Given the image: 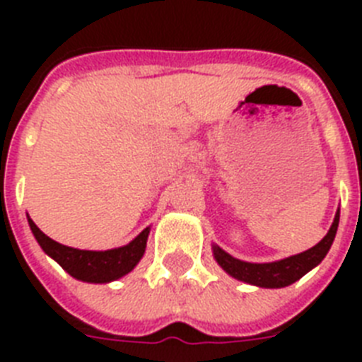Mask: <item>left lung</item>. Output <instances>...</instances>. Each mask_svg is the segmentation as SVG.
<instances>
[{
	"mask_svg": "<svg viewBox=\"0 0 362 362\" xmlns=\"http://www.w3.org/2000/svg\"><path fill=\"white\" fill-rule=\"evenodd\" d=\"M337 226L339 210L335 214L334 223H332L328 233L317 245L308 248L306 252L279 259V261H272V263H248V261H241V259L232 257L228 252H225L217 245H212L214 259L233 279L254 284V286H259V288H284V286L299 281L300 277L308 274L312 268L317 267L322 259L326 257L335 239V233H337Z\"/></svg>",
	"mask_w": 362,
	"mask_h": 362,
	"instance_id": "obj_1",
	"label": "left lung"
}]
</instances>
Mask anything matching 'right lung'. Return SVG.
I'll return each mask as SVG.
<instances>
[{"instance_id":"right-lung-1","label":"right lung","mask_w":362,"mask_h":362,"mask_svg":"<svg viewBox=\"0 0 362 362\" xmlns=\"http://www.w3.org/2000/svg\"><path fill=\"white\" fill-rule=\"evenodd\" d=\"M28 226H30L37 245L43 248L45 254L52 257L66 274H70L74 279L83 281V283L95 284L112 283V281H117L130 274L145 254L146 239H148L150 233V226H146L136 239H132L129 245L119 246V248L79 250V248L65 246L50 239L49 235H45L30 217H28Z\"/></svg>"}]
</instances>
